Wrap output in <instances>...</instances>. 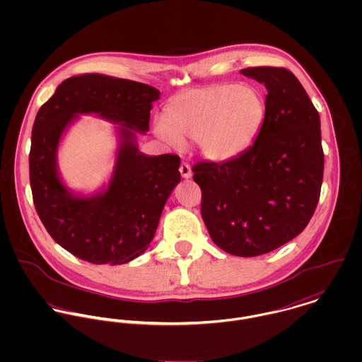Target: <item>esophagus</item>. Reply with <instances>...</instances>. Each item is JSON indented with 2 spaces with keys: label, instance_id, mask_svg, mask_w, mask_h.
<instances>
[{
  "label": "esophagus",
  "instance_id": "34e87169",
  "mask_svg": "<svg viewBox=\"0 0 362 362\" xmlns=\"http://www.w3.org/2000/svg\"><path fill=\"white\" fill-rule=\"evenodd\" d=\"M180 173L182 175V178H191L192 177V170H191V165L188 163H182L180 165Z\"/></svg>",
  "mask_w": 362,
  "mask_h": 362
}]
</instances>
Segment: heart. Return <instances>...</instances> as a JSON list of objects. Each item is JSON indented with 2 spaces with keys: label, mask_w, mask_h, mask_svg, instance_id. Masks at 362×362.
Returning a JSON list of instances; mask_svg holds the SVG:
<instances>
[{
  "label": "heart",
  "mask_w": 362,
  "mask_h": 362,
  "mask_svg": "<svg viewBox=\"0 0 362 362\" xmlns=\"http://www.w3.org/2000/svg\"><path fill=\"white\" fill-rule=\"evenodd\" d=\"M264 114V99L255 88L214 85L174 98L165 107V119H156L155 134L170 148L195 142L204 158L228 161L254 144Z\"/></svg>",
  "instance_id": "1"
}]
</instances>
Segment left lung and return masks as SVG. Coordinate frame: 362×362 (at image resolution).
Returning <instances> with one entry per match:
<instances>
[{
	"instance_id": "1",
	"label": "left lung",
	"mask_w": 362,
	"mask_h": 362,
	"mask_svg": "<svg viewBox=\"0 0 362 362\" xmlns=\"http://www.w3.org/2000/svg\"><path fill=\"white\" fill-rule=\"evenodd\" d=\"M241 74L263 83L266 114L243 155L194 165L202 189V218L213 243L251 258L277 250L310 223L323 180L320 118L305 89L286 68Z\"/></svg>"
}]
</instances>
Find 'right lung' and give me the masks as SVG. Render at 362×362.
Wrapping results in <instances>:
<instances>
[{"label":"right lung","mask_w":362,"mask_h":362,"mask_svg":"<svg viewBox=\"0 0 362 362\" xmlns=\"http://www.w3.org/2000/svg\"><path fill=\"white\" fill-rule=\"evenodd\" d=\"M160 92L145 83L85 74L65 79L36 115L29 175L37 214L52 240L76 258L124 264L151 245L164 205L181 181L180 157L149 156L138 134L149 131ZM79 115L117 123V151L109 182L92 194L69 190L60 178L57 149Z\"/></svg>","instance_id":"add662e5"}]
</instances>
